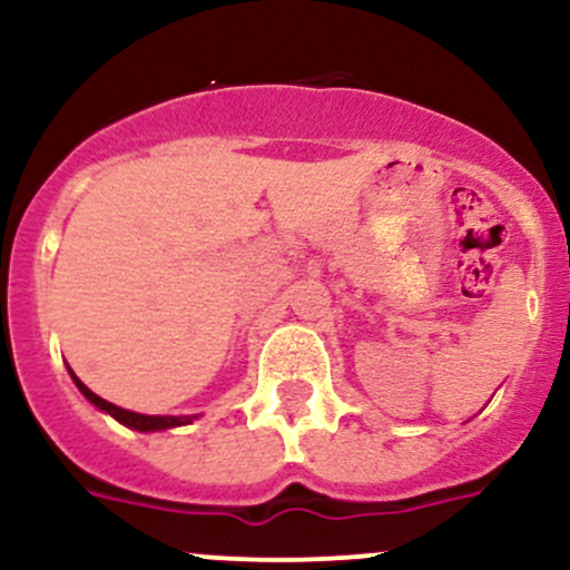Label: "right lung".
<instances>
[{
    "label": "right lung",
    "instance_id": "obj_1",
    "mask_svg": "<svg viewBox=\"0 0 570 570\" xmlns=\"http://www.w3.org/2000/svg\"><path fill=\"white\" fill-rule=\"evenodd\" d=\"M69 375H71V381L77 383V389L82 391V396L88 399L90 404H96L98 410L109 412V415H112L115 421H120L122 426H128V429H136V431H163V429L187 426V423H193L195 417H198V415H141V412L122 410V407H117V404L107 402V399H101L98 394H94V391H90L88 385H85L80 377H77L71 370H69Z\"/></svg>",
    "mask_w": 570,
    "mask_h": 570
}]
</instances>
